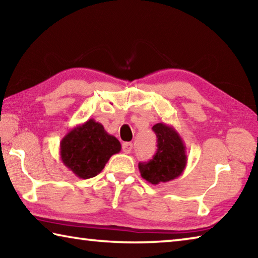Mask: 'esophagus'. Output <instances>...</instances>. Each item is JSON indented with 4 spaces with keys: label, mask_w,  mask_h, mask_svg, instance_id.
I'll list each match as a JSON object with an SVG mask.
<instances>
[{
    "label": "esophagus",
    "mask_w": 258,
    "mask_h": 258,
    "mask_svg": "<svg viewBox=\"0 0 258 258\" xmlns=\"http://www.w3.org/2000/svg\"><path fill=\"white\" fill-rule=\"evenodd\" d=\"M121 148H123V151L125 152V154H130V152L133 149V145L131 142H124Z\"/></svg>",
    "instance_id": "obj_1"
}]
</instances>
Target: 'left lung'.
<instances>
[{
    "label": "left lung",
    "instance_id": "1",
    "mask_svg": "<svg viewBox=\"0 0 258 258\" xmlns=\"http://www.w3.org/2000/svg\"><path fill=\"white\" fill-rule=\"evenodd\" d=\"M157 135V151L150 161L140 163L141 176L151 184H159L182 175L186 166L185 146L180 134L171 125H154Z\"/></svg>",
    "mask_w": 258,
    "mask_h": 258
}]
</instances>
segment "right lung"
<instances>
[{"instance_id": "obj_1", "label": "right lung", "mask_w": 258, "mask_h": 258, "mask_svg": "<svg viewBox=\"0 0 258 258\" xmlns=\"http://www.w3.org/2000/svg\"><path fill=\"white\" fill-rule=\"evenodd\" d=\"M120 142L94 119L77 125L60 142V158L80 178L97 176L110 157L118 154Z\"/></svg>"}]
</instances>
